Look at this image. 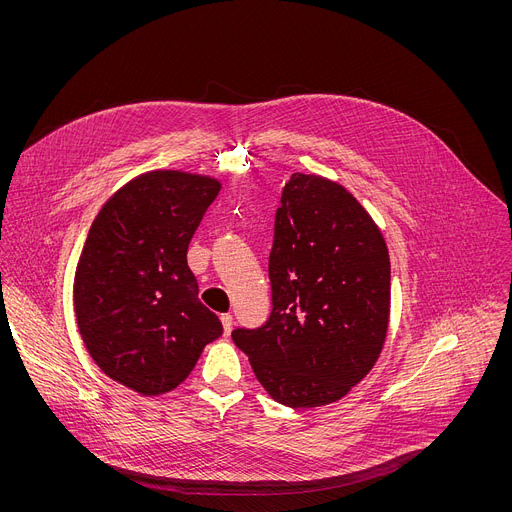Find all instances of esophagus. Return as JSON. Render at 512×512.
<instances>
[{"label":"esophagus","instance_id":"34e87169","mask_svg":"<svg viewBox=\"0 0 512 512\" xmlns=\"http://www.w3.org/2000/svg\"><path fill=\"white\" fill-rule=\"evenodd\" d=\"M221 322H223L225 336H229L231 330H233V316H231V314H223V316H221Z\"/></svg>","mask_w":512,"mask_h":512}]
</instances>
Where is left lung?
Returning a JSON list of instances; mask_svg holds the SVG:
<instances>
[{"label":"left lung","instance_id":"left-lung-1","mask_svg":"<svg viewBox=\"0 0 512 512\" xmlns=\"http://www.w3.org/2000/svg\"><path fill=\"white\" fill-rule=\"evenodd\" d=\"M269 281V320L233 332L257 381L291 409L342 399L371 373L389 330L391 261L373 216L342 184L291 174Z\"/></svg>","mask_w":512,"mask_h":512}]
</instances>
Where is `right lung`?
<instances>
[{"label": "right lung", "mask_w": 512, "mask_h": 512, "mask_svg": "<svg viewBox=\"0 0 512 512\" xmlns=\"http://www.w3.org/2000/svg\"><path fill=\"white\" fill-rule=\"evenodd\" d=\"M218 190L202 174L143 172L101 206L79 257L72 302L85 348L109 379L143 397L174 391L223 334L186 261Z\"/></svg>", "instance_id": "right-lung-1"}]
</instances>
